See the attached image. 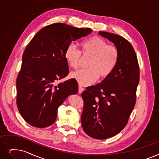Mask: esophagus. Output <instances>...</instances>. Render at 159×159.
Masks as SVG:
<instances>
[{"mask_svg":"<svg viewBox=\"0 0 159 159\" xmlns=\"http://www.w3.org/2000/svg\"><path fill=\"white\" fill-rule=\"evenodd\" d=\"M84 90V89L83 88L80 86H79V93H81Z\"/></svg>","mask_w":159,"mask_h":159,"instance_id":"esophagus-1","label":"esophagus"}]
</instances>
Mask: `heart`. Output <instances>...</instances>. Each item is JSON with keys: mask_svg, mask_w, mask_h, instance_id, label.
Segmentation results:
<instances>
[{"mask_svg": "<svg viewBox=\"0 0 159 159\" xmlns=\"http://www.w3.org/2000/svg\"><path fill=\"white\" fill-rule=\"evenodd\" d=\"M80 47V51L74 43H70L64 52L67 63L75 70L80 66L82 57H89L86 64L87 69L71 73V77L79 84L89 86L99 77L105 79L112 74L119 60L120 53L117 47L108 45L105 40L99 36L85 39L81 43Z\"/></svg>", "mask_w": 159, "mask_h": 159, "instance_id": "b5f03b06", "label": "heart"}]
</instances>
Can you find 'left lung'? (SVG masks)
Listing matches in <instances>:
<instances>
[{
	"instance_id": "1",
	"label": "left lung",
	"mask_w": 159,
	"mask_h": 159,
	"mask_svg": "<svg viewBox=\"0 0 159 159\" xmlns=\"http://www.w3.org/2000/svg\"><path fill=\"white\" fill-rule=\"evenodd\" d=\"M99 34L115 45L119 60L108 77L82 92L81 123L88 136L104 140L118 134L127 124L135 105L140 71L134 48L126 39L107 32Z\"/></svg>"
}]
</instances>
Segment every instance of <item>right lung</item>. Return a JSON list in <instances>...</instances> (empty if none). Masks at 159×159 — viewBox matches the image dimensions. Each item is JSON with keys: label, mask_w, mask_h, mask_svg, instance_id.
Returning <instances> with one entry per match:
<instances>
[{"label": "right lung", "mask_w": 159, "mask_h": 159, "mask_svg": "<svg viewBox=\"0 0 159 159\" xmlns=\"http://www.w3.org/2000/svg\"><path fill=\"white\" fill-rule=\"evenodd\" d=\"M92 32L65 23H54L40 30L26 46L17 78V106L32 126L44 128L57 119L58 107L69 95L78 92L74 79L54 86L69 73L64 52L68 45Z\"/></svg>", "instance_id": "1"}]
</instances>
